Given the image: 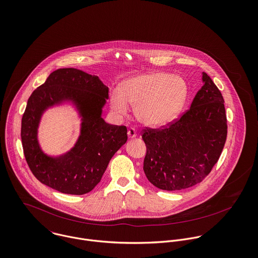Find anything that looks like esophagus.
Here are the masks:
<instances>
[{
    "label": "esophagus",
    "mask_w": 258,
    "mask_h": 258,
    "mask_svg": "<svg viewBox=\"0 0 258 258\" xmlns=\"http://www.w3.org/2000/svg\"><path fill=\"white\" fill-rule=\"evenodd\" d=\"M127 136H128V138H131V139L136 138V137H137V132H136V130H135L134 127L128 128V131H127Z\"/></svg>",
    "instance_id": "esophagus-1"
}]
</instances>
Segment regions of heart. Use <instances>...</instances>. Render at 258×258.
Segmentation results:
<instances>
[{
  "label": "heart",
  "instance_id": "b5f03b06",
  "mask_svg": "<svg viewBox=\"0 0 258 258\" xmlns=\"http://www.w3.org/2000/svg\"><path fill=\"white\" fill-rule=\"evenodd\" d=\"M188 97L185 80L176 75L155 72L127 80L120 91L110 96L112 110L125 115L128 103L135 105L137 118L150 126H161L173 120Z\"/></svg>",
  "mask_w": 258,
  "mask_h": 258
}]
</instances>
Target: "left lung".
<instances>
[{"label": "left lung", "instance_id": "1", "mask_svg": "<svg viewBox=\"0 0 258 258\" xmlns=\"http://www.w3.org/2000/svg\"><path fill=\"white\" fill-rule=\"evenodd\" d=\"M204 86L190 107L159 128L146 126L144 170L162 190H181L202 182L217 162L227 136L224 100L212 80L203 74Z\"/></svg>", "mask_w": 258, "mask_h": 258}]
</instances>
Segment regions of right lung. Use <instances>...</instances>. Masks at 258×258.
Segmentation results:
<instances>
[{
	"label": "right lung",
	"instance_id": "right-lung-1",
	"mask_svg": "<svg viewBox=\"0 0 258 258\" xmlns=\"http://www.w3.org/2000/svg\"><path fill=\"white\" fill-rule=\"evenodd\" d=\"M107 98L108 88L98 76L73 68L52 72L33 92L23 114L21 138L26 161L39 181L75 196L90 192L101 181L110 158L127 140L124 125L108 124L101 116ZM66 98L80 106L82 133L71 152L52 159L41 153L36 128L43 109Z\"/></svg>",
	"mask_w": 258,
	"mask_h": 258
}]
</instances>
